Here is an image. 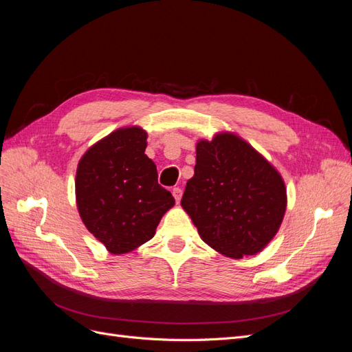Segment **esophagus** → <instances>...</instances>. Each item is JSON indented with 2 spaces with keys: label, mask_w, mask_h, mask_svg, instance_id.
Wrapping results in <instances>:
<instances>
[{
  "label": "esophagus",
  "mask_w": 352,
  "mask_h": 352,
  "mask_svg": "<svg viewBox=\"0 0 352 352\" xmlns=\"http://www.w3.org/2000/svg\"><path fill=\"white\" fill-rule=\"evenodd\" d=\"M172 194H173V197H175L176 202H179V201H180V198H182V189H180V188H173Z\"/></svg>",
  "instance_id": "obj_1"
}]
</instances>
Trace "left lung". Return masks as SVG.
<instances>
[{
	"mask_svg": "<svg viewBox=\"0 0 352 352\" xmlns=\"http://www.w3.org/2000/svg\"><path fill=\"white\" fill-rule=\"evenodd\" d=\"M194 176L180 206L208 247L229 258L261 252L278 233L286 211L279 170L243 138L217 132L198 140Z\"/></svg>",
	"mask_w": 352,
	"mask_h": 352,
	"instance_id": "obj_1",
	"label": "left lung"
}]
</instances>
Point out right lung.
Masks as SVG:
<instances>
[{"mask_svg":"<svg viewBox=\"0 0 352 352\" xmlns=\"http://www.w3.org/2000/svg\"><path fill=\"white\" fill-rule=\"evenodd\" d=\"M141 126L113 131L80 157L74 194L79 216L110 254H127L155 235L175 198L157 182Z\"/></svg>","mask_w":352,"mask_h":352,"instance_id":"right-lung-1","label":"right lung"}]
</instances>
